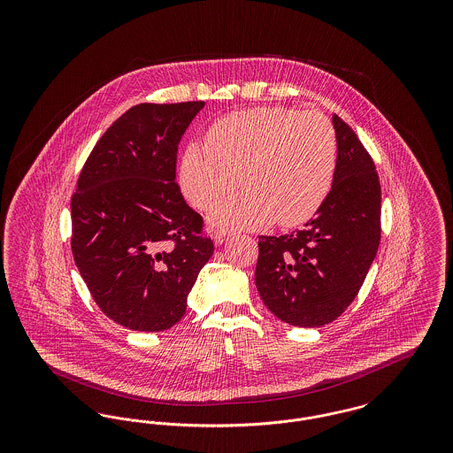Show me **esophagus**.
<instances>
[{"instance_id":"34e87169","label":"esophagus","mask_w":453,"mask_h":453,"mask_svg":"<svg viewBox=\"0 0 453 453\" xmlns=\"http://www.w3.org/2000/svg\"><path fill=\"white\" fill-rule=\"evenodd\" d=\"M227 237L229 236H226L224 233H217V234L212 236V241H214V244H216V246H220V244H224V242L227 241Z\"/></svg>"}]
</instances>
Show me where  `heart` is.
<instances>
[{
    "mask_svg": "<svg viewBox=\"0 0 453 453\" xmlns=\"http://www.w3.org/2000/svg\"><path fill=\"white\" fill-rule=\"evenodd\" d=\"M192 142L180 163L183 194L200 211L214 209L239 183L244 192L211 217L222 231L257 229L277 220L299 226L327 198L338 159L331 120L319 111L255 107L233 111Z\"/></svg>",
    "mask_w": 453,
    "mask_h": 453,
    "instance_id": "1",
    "label": "heart"
}]
</instances>
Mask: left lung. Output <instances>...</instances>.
<instances>
[{"instance_id":"1","label":"left lung","mask_w":453,"mask_h":453,"mask_svg":"<svg viewBox=\"0 0 453 453\" xmlns=\"http://www.w3.org/2000/svg\"><path fill=\"white\" fill-rule=\"evenodd\" d=\"M338 159L333 185L302 231L258 237L255 281L283 323L321 327L345 312L380 242V183L351 127L333 113Z\"/></svg>"}]
</instances>
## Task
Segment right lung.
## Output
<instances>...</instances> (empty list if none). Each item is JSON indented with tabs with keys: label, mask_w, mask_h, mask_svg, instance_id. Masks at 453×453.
I'll return each mask as SVG.
<instances>
[{
	"label": "right lung",
	"mask_w": 453,
	"mask_h": 453,
	"mask_svg": "<svg viewBox=\"0 0 453 453\" xmlns=\"http://www.w3.org/2000/svg\"><path fill=\"white\" fill-rule=\"evenodd\" d=\"M203 102L129 108L100 137L71 200L74 263L96 305L134 331H165L214 253L174 183L181 135Z\"/></svg>",
	"instance_id": "add662e5"
}]
</instances>
